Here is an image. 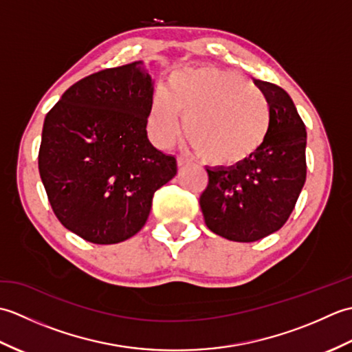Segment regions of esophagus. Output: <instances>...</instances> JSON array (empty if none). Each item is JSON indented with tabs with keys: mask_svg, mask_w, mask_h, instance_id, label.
I'll list each match as a JSON object with an SVG mask.
<instances>
[{
	"mask_svg": "<svg viewBox=\"0 0 352 352\" xmlns=\"http://www.w3.org/2000/svg\"><path fill=\"white\" fill-rule=\"evenodd\" d=\"M177 163H178V166H180V168H184V166H188V164H190V160L186 155H178Z\"/></svg>",
	"mask_w": 352,
	"mask_h": 352,
	"instance_id": "obj_1",
	"label": "esophagus"
}]
</instances>
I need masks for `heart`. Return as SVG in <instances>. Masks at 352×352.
I'll return each instance as SVG.
<instances>
[{
  "label": "heart",
  "mask_w": 352,
  "mask_h": 352,
  "mask_svg": "<svg viewBox=\"0 0 352 352\" xmlns=\"http://www.w3.org/2000/svg\"><path fill=\"white\" fill-rule=\"evenodd\" d=\"M208 163L236 164L257 153L267 136L271 109L265 94L236 71L190 68L170 77L166 95L157 94L148 130L168 148L182 133Z\"/></svg>",
  "instance_id": "heart-1"
}]
</instances>
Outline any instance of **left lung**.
Wrapping results in <instances>:
<instances>
[{
	"instance_id": "8db88e82",
	"label": "left lung",
	"mask_w": 352,
	"mask_h": 352,
	"mask_svg": "<svg viewBox=\"0 0 352 352\" xmlns=\"http://www.w3.org/2000/svg\"><path fill=\"white\" fill-rule=\"evenodd\" d=\"M271 109L267 136L257 153L230 168H207L199 206L208 230L234 242H256L278 231L294 212L307 174V131L280 86L254 80Z\"/></svg>"
}]
</instances>
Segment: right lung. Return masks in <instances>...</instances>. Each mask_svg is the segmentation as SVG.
I'll return each mask as SVG.
<instances>
[{
  "label": "right lung",
  "mask_w": 352,
  "mask_h": 352,
  "mask_svg": "<svg viewBox=\"0 0 352 352\" xmlns=\"http://www.w3.org/2000/svg\"><path fill=\"white\" fill-rule=\"evenodd\" d=\"M153 78L142 62L77 81L45 116L39 174L65 228L87 242H124L142 230L177 160L146 134Z\"/></svg>",
  "instance_id": "right-lung-1"
}]
</instances>
